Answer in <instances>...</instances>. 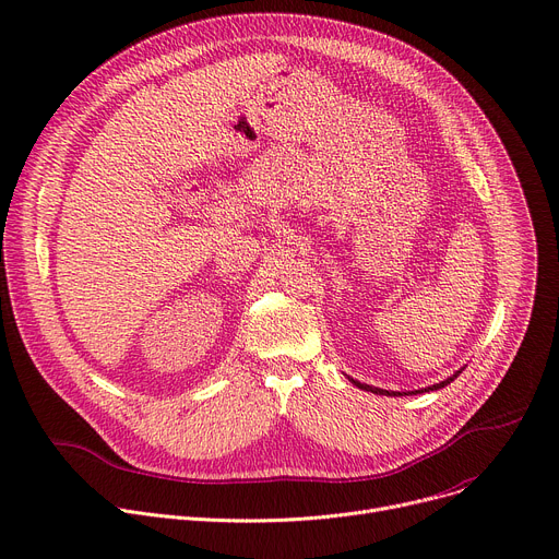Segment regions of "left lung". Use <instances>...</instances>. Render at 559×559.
Masks as SVG:
<instances>
[{"instance_id": "8db88e82", "label": "left lung", "mask_w": 559, "mask_h": 559, "mask_svg": "<svg viewBox=\"0 0 559 559\" xmlns=\"http://www.w3.org/2000/svg\"><path fill=\"white\" fill-rule=\"evenodd\" d=\"M464 370V368H462ZM462 370H456L452 377H448L445 381H441V383H435V385H430V388H424V390H415V392H408V394H417V392H430V390H439V388H443V385H448L450 381H454L456 377L462 374ZM354 385L357 388H361V390H368V392H374V394H385V396H401V392H388V390H381V388H372V385H366V383H359V381H354V379H349ZM405 394V392H403Z\"/></svg>"}]
</instances>
